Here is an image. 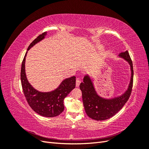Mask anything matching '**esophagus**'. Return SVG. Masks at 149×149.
I'll return each instance as SVG.
<instances>
[{
	"label": "esophagus",
	"mask_w": 149,
	"mask_h": 149,
	"mask_svg": "<svg viewBox=\"0 0 149 149\" xmlns=\"http://www.w3.org/2000/svg\"><path fill=\"white\" fill-rule=\"evenodd\" d=\"M80 83H81L80 80L78 78L76 79V87H79Z\"/></svg>",
	"instance_id": "34e87169"
}]
</instances>
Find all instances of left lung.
<instances>
[{
    "instance_id": "8db88e82",
    "label": "left lung",
    "mask_w": 149,
    "mask_h": 149,
    "mask_svg": "<svg viewBox=\"0 0 149 149\" xmlns=\"http://www.w3.org/2000/svg\"><path fill=\"white\" fill-rule=\"evenodd\" d=\"M119 56L129 62L131 69V78L129 88L123 95L109 100L99 96L88 76H85L83 83L79 85L84 109L90 118L96 120H104L112 118L123 108L131 94L134 77L132 61L127 50L120 53Z\"/></svg>"
}]
</instances>
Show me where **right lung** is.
<instances>
[{"label":"right lung","mask_w":149,"mask_h":149,"mask_svg":"<svg viewBox=\"0 0 149 149\" xmlns=\"http://www.w3.org/2000/svg\"><path fill=\"white\" fill-rule=\"evenodd\" d=\"M47 35L44 32L40 35L30 43L27 51L33 45L41 41ZM26 52L22 61L20 78L23 92L29 105L35 112L40 116L52 118L60 115L63 111L64 99L76 86V77L72 76L65 79L56 89L48 93H42L35 89L29 83L25 70Z\"/></svg>","instance_id":"right-lung-1"}]
</instances>
